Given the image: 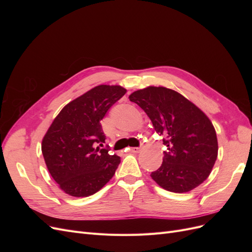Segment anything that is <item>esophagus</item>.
I'll list each match as a JSON object with an SVG mask.
<instances>
[{
  "mask_svg": "<svg viewBox=\"0 0 252 252\" xmlns=\"http://www.w3.org/2000/svg\"><path fill=\"white\" fill-rule=\"evenodd\" d=\"M130 151H131V152H134V154H138V152L141 151V148H140V147H131V148H130Z\"/></svg>",
  "mask_w": 252,
  "mask_h": 252,
  "instance_id": "obj_1",
  "label": "esophagus"
}]
</instances>
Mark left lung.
<instances>
[{"instance_id": "left-lung-1", "label": "left lung", "mask_w": 252, "mask_h": 252, "mask_svg": "<svg viewBox=\"0 0 252 252\" xmlns=\"http://www.w3.org/2000/svg\"><path fill=\"white\" fill-rule=\"evenodd\" d=\"M164 134L163 163L150 177L162 188L183 193L208 178L218 157V139L210 120L177 91L150 86L129 95Z\"/></svg>"}]
</instances>
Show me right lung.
Instances as JSON below:
<instances>
[{"label":"right lung","mask_w":252,"mask_h":252,"mask_svg":"<svg viewBox=\"0 0 252 252\" xmlns=\"http://www.w3.org/2000/svg\"><path fill=\"white\" fill-rule=\"evenodd\" d=\"M125 94L121 86H96L68 103L53 120L42 154L51 177L67 194L89 196L113 177L121 158L104 147L101 121Z\"/></svg>","instance_id":"1"}]
</instances>
